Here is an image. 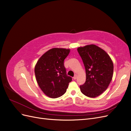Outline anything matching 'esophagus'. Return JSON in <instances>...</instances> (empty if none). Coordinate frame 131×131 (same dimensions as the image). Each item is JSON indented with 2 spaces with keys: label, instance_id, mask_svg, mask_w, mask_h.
I'll use <instances>...</instances> for the list:
<instances>
[{
  "label": "esophagus",
  "instance_id": "esophagus-1",
  "mask_svg": "<svg viewBox=\"0 0 131 131\" xmlns=\"http://www.w3.org/2000/svg\"><path fill=\"white\" fill-rule=\"evenodd\" d=\"M77 78V75H75V76L74 77V78H73V79H74V80H75V79H76Z\"/></svg>",
  "mask_w": 131,
  "mask_h": 131
}]
</instances>
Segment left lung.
Masks as SVG:
<instances>
[{
    "mask_svg": "<svg viewBox=\"0 0 131 131\" xmlns=\"http://www.w3.org/2000/svg\"><path fill=\"white\" fill-rule=\"evenodd\" d=\"M77 50L86 70V81L80 86L81 92L87 97H97L107 89L112 80L113 61L104 50L93 44Z\"/></svg>",
    "mask_w": 131,
    "mask_h": 131,
    "instance_id": "left-lung-1",
    "label": "left lung"
}]
</instances>
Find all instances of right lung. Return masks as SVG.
<instances>
[{"label":"right lung","instance_id":"right-lung-1","mask_svg":"<svg viewBox=\"0 0 131 131\" xmlns=\"http://www.w3.org/2000/svg\"><path fill=\"white\" fill-rule=\"evenodd\" d=\"M70 49L53 48L39 59L35 75L39 86L47 96L56 98L64 94L72 78L66 74L64 60Z\"/></svg>","mask_w":131,"mask_h":131}]
</instances>
